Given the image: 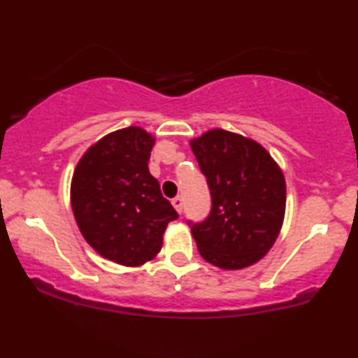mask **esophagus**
<instances>
[{
	"instance_id": "obj_1",
	"label": "esophagus",
	"mask_w": 358,
	"mask_h": 358,
	"mask_svg": "<svg viewBox=\"0 0 358 358\" xmlns=\"http://www.w3.org/2000/svg\"><path fill=\"white\" fill-rule=\"evenodd\" d=\"M171 203H173L176 212H178V213L183 212V199H182V196H175V199L171 200Z\"/></svg>"
}]
</instances>
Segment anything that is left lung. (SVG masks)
Wrapping results in <instances>:
<instances>
[{
    "label": "left lung",
    "instance_id": "obj_1",
    "mask_svg": "<svg viewBox=\"0 0 358 358\" xmlns=\"http://www.w3.org/2000/svg\"><path fill=\"white\" fill-rule=\"evenodd\" d=\"M190 146L212 196L207 219L188 220L200 256L222 269L248 268L281 231L282 171L259 143L224 129L207 131Z\"/></svg>",
    "mask_w": 358,
    "mask_h": 358
}]
</instances>
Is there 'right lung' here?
I'll list each match as a JSON object with an SVG mask.
<instances>
[{
  "instance_id": "right-lung-1",
  "label": "right lung",
  "mask_w": 358,
  "mask_h": 358,
  "mask_svg": "<svg viewBox=\"0 0 358 358\" xmlns=\"http://www.w3.org/2000/svg\"><path fill=\"white\" fill-rule=\"evenodd\" d=\"M153 145L141 127L114 131L89 148L72 176V210L82 236L122 266L153 259L168 222L178 219L148 170Z\"/></svg>"
}]
</instances>
